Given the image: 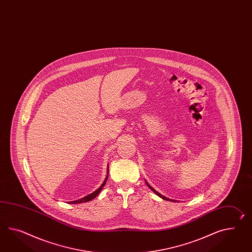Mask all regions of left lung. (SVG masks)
Wrapping results in <instances>:
<instances>
[{
  "label": "left lung",
  "instance_id": "1",
  "mask_svg": "<svg viewBox=\"0 0 252 252\" xmlns=\"http://www.w3.org/2000/svg\"><path fill=\"white\" fill-rule=\"evenodd\" d=\"M147 185H148V188H149V189H150L151 190H153L154 192H155V193H156V194L158 195V196H159L160 197H162L163 199H165V200H169V201H175V200H173V199H170V198H167V197H166V196H163V195H161V194H160V193H158V191L155 190V189H154L153 188H152L151 186H149V185L148 184V182H147Z\"/></svg>",
  "mask_w": 252,
  "mask_h": 252
}]
</instances>
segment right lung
<instances>
[{
  "instance_id": "obj_1",
  "label": "right lung",
  "mask_w": 252,
  "mask_h": 252,
  "mask_svg": "<svg viewBox=\"0 0 252 252\" xmlns=\"http://www.w3.org/2000/svg\"><path fill=\"white\" fill-rule=\"evenodd\" d=\"M107 178H108V168H107V176H106V178H105V179H104V183L101 185V187L99 188L98 189H96V190L94 191V192L92 193V194H90V195H88V196H85V197H83V198H81V199H78V200H74V201H71V202L68 203L78 204V203L87 202V201H90V200H92V199H94L95 196L98 195L99 193H100V191L103 189V188H104V185H105V183H106Z\"/></svg>"
}]
</instances>
